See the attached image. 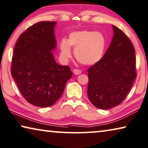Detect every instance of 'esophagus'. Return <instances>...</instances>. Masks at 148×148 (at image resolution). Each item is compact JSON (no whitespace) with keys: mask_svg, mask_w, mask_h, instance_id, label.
I'll return each instance as SVG.
<instances>
[{"mask_svg":"<svg viewBox=\"0 0 148 148\" xmlns=\"http://www.w3.org/2000/svg\"><path fill=\"white\" fill-rule=\"evenodd\" d=\"M74 74H76V75H78V74H80L82 73V71L79 69H75V70H74Z\"/></svg>","mask_w":148,"mask_h":148,"instance_id":"esophagus-1","label":"esophagus"}]
</instances>
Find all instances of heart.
Here are the masks:
<instances>
[{"label":"heart","mask_w":148,"mask_h":148,"mask_svg":"<svg viewBox=\"0 0 148 148\" xmlns=\"http://www.w3.org/2000/svg\"><path fill=\"white\" fill-rule=\"evenodd\" d=\"M74 48L75 58L84 65H94L102 58L106 40L102 33L90 30H82L71 33L68 41L62 40L60 44L62 58L71 57V47Z\"/></svg>","instance_id":"b5f03b06"}]
</instances>
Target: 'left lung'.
Returning <instances> with one entry per match:
<instances>
[{"mask_svg":"<svg viewBox=\"0 0 148 148\" xmlns=\"http://www.w3.org/2000/svg\"><path fill=\"white\" fill-rule=\"evenodd\" d=\"M112 27L114 36L108 49L88 70V97L94 106L102 110L120 104L137 76L133 44L122 30Z\"/></svg>","mask_w":148,"mask_h":148,"instance_id":"1","label":"left lung"}]
</instances>
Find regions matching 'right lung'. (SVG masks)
Masks as SVG:
<instances>
[{
    "mask_svg": "<svg viewBox=\"0 0 148 148\" xmlns=\"http://www.w3.org/2000/svg\"><path fill=\"white\" fill-rule=\"evenodd\" d=\"M56 22L42 21L20 35L14 48L10 72L19 91L35 106H51L60 98L72 76L68 66L55 61Z\"/></svg>",
    "mask_w": 148,
    "mask_h": 148,
    "instance_id": "add662e5",
    "label": "right lung"
}]
</instances>
